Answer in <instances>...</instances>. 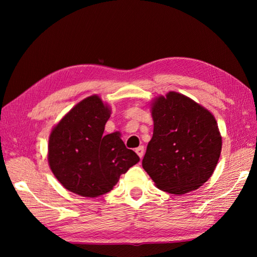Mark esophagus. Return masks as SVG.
<instances>
[{
	"mask_svg": "<svg viewBox=\"0 0 257 257\" xmlns=\"http://www.w3.org/2000/svg\"><path fill=\"white\" fill-rule=\"evenodd\" d=\"M136 153L138 154L139 158L143 159V156H144V147H143V146H139L138 149H136Z\"/></svg>",
	"mask_w": 257,
	"mask_h": 257,
	"instance_id": "obj_1",
	"label": "esophagus"
}]
</instances>
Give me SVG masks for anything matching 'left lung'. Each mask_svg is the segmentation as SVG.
<instances>
[{
    "instance_id": "8db88e82",
    "label": "left lung",
    "mask_w": 257,
    "mask_h": 257,
    "mask_svg": "<svg viewBox=\"0 0 257 257\" xmlns=\"http://www.w3.org/2000/svg\"><path fill=\"white\" fill-rule=\"evenodd\" d=\"M154 122L143 168L159 189L182 195L210 179L222 150L214 115L186 95L169 92L150 104Z\"/></svg>"
}]
</instances>
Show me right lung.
Returning <instances> with one entry per match:
<instances>
[{"label": "right lung", "instance_id": "add662e5", "mask_svg": "<svg viewBox=\"0 0 257 257\" xmlns=\"http://www.w3.org/2000/svg\"><path fill=\"white\" fill-rule=\"evenodd\" d=\"M111 106L98 95L76 104L51 130L47 161L64 188L84 197L111 191L120 176L139 162L120 132L104 136Z\"/></svg>", "mask_w": 257, "mask_h": 257}]
</instances>
